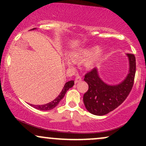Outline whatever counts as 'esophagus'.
<instances>
[{"mask_svg":"<svg viewBox=\"0 0 146 146\" xmlns=\"http://www.w3.org/2000/svg\"><path fill=\"white\" fill-rule=\"evenodd\" d=\"M82 80V78L80 76V75H77L76 77H75V83L77 84L79 82H80Z\"/></svg>","mask_w":146,"mask_h":146,"instance_id":"obj_1","label":"esophagus"}]
</instances>
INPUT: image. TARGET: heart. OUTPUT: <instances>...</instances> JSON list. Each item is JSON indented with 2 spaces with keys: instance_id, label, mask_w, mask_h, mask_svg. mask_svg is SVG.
<instances>
[{
  "instance_id": "b5f03b06",
  "label": "heart",
  "mask_w": 146,
  "mask_h": 146,
  "mask_svg": "<svg viewBox=\"0 0 146 146\" xmlns=\"http://www.w3.org/2000/svg\"><path fill=\"white\" fill-rule=\"evenodd\" d=\"M105 47L99 48L97 46H82L71 52V56L73 59L83 61L84 67L88 70L93 69L99 66L104 60L106 56ZM67 64H72L73 61L70 59L66 60Z\"/></svg>"
}]
</instances>
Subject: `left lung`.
<instances>
[{"label": "left lung", "mask_w": 146, "mask_h": 146, "mask_svg": "<svg viewBox=\"0 0 146 146\" xmlns=\"http://www.w3.org/2000/svg\"><path fill=\"white\" fill-rule=\"evenodd\" d=\"M128 58L129 71L121 82L108 84L99 75L95 68L85 75L84 80L88 84V90L84 95L85 107L93 115L102 116L115 110L126 99L133 86L136 72V60L132 53H126Z\"/></svg>", "instance_id": "obj_1"}]
</instances>
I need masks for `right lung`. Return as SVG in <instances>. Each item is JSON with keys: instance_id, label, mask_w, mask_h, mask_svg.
Here are the masks:
<instances>
[{"instance_id": "obj_1", "label": "right lung", "mask_w": 146, "mask_h": 146, "mask_svg": "<svg viewBox=\"0 0 146 146\" xmlns=\"http://www.w3.org/2000/svg\"><path fill=\"white\" fill-rule=\"evenodd\" d=\"M34 29H36V28H33V29L31 30H34ZM73 85H74V81H73V80H71V81H68L66 83H65L64 86V87L62 88V90H61L60 94H59V95H58V96L53 101L49 102V103L46 104H44V105L36 106V105L31 104V106H33V108H36V109L40 110H49L53 109V108H54L55 107L59 104V102L62 100V98L64 97V95L66 94V92H67V90L69 89V88H71V87H73Z\"/></svg>"}]
</instances>
